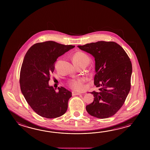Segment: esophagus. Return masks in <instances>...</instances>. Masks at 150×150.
Returning <instances> with one entry per match:
<instances>
[{"instance_id": "34e87169", "label": "esophagus", "mask_w": 150, "mask_h": 150, "mask_svg": "<svg viewBox=\"0 0 150 150\" xmlns=\"http://www.w3.org/2000/svg\"><path fill=\"white\" fill-rule=\"evenodd\" d=\"M81 94L80 93L76 92H72V95L73 96H79V95H81Z\"/></svg>"}]
</instances>
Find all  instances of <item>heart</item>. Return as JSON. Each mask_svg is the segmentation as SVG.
<instances>
[{
    "label": "heart",
    "mask_w": 150,
    "mask_h": 150,
    "mask_svg": "<svg viewBox=\"0 0 150 150\" xmlns=\"http://www.w3.org/2000/svg\"><path fill=\"white\" fill-rule=\"evenodd\" d=\"M73 62L75 65H87L89 64V58L85 54L78 52L73 57ZM85 78L71 79L69 82V85L71 88L76 91H81L83 88V83L85 81Z\"/></svg>",
    "instance_id": "b5f03b06"
}]
</instances>
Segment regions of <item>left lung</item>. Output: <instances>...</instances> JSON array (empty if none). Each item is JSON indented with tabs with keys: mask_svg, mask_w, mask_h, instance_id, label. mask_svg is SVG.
<instances>
[{
	"mask_svg": "<svg viewBox=\"0 0 150 150\" xmlns=\"http://www.w3.org/2000/svg\"><path fill=\"white\" fill-rule=\"evenodd\" d=\"M77 47L92 55L96 62L94 83L99 91L91 92L94 101L86 105V110L97 118L111 117L121 108L130 90V59L114 42L98 41Z\"/></svg>",
	"mask_w": 150,
	"mask_h": 150,
	"instance_id": "obj_1",
	"label": "left lung"
}]
</instances>
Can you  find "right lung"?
<instances>
[{
  "label": "right lung",
  "mask_w": 150,
  "mask_h": 150,
  "mask_svg": "<svg viewBox=\"0 0 150 150\" xmlns=\"http://www.w3.org/2000/svg\"><path fill=\"white\" fill-rule=\"evenodd\" d=\"M74 47L44 42L32 45L25 54L20 71V88L29 105L42 117L56 118L67 110L72 93L63 87H58L56 92L49 81L58 58Z\"/></svg>",
  "instance_id": "1"
}]
</instances>
